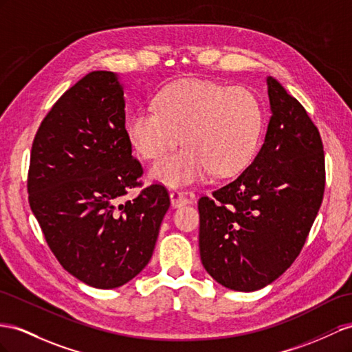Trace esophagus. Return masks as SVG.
Instances as JSON below:
<instances>
[{
	"label": "esophagus",
	"instance_id": "esophagus-1",
	"mask_svg": "<svg viewBox=\"0 0 352 352\" xmlns=\"http://www.w3.org/2000/svg\"><path fill=\"white\" fill-rule=\"evenodd\" d=\"M169 197H170V204H173V206H183L186 204H188L190 201H188V197L183 193V192H178V190H174L169 193Z\"/></svg>",
	"mask_w": 352,
	"mask_h": 352
}]
</instances>
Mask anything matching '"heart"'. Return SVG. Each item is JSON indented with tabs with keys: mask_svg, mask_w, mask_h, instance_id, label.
Wrapping results in <instances>:
<instances>
[{
	"mask_svg": "<svg viewBox=\"0 0 352 352\" xmlns=\"http://www.w3.org/2000/svg\"><path fill=\"white\" fill-rule=\"evenodd\" d=\"M156 105H144L128 122V137L144 159H157L182 140L183 148L162 157L151 175L184 186L211 173L233 177L253 160L265 128V108L256 94L204 80L164 87Z\"/></svg>",
	"mask_w": 352,
	"mask_h": 352,
	"instance_id": "1",
	"label": "heart"
}]
</instances>
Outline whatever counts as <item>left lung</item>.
Here are the masks:
<instances>
[{
  "mask_svg": "<svg viewBox=\"0 0 352 352\" xmlns=\"http://www.w3.org/2000/svg\"><path fill=\"white\" fill-rule=\"evenodd\" d=\"M267 86L272 116L262 148L244 173L197 202L202 265L236 292L260 290L293 265L326 187L318 128L275 78Z\"/></svg>",
  "mask_w": 352,
  "mask_h": 352,
  "instance_id": "left-lung-1",
  "label": "left lung"
}]
</instances>
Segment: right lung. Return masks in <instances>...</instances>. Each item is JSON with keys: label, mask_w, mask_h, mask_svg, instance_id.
Returning a JSON list of instances; mask_svg holds the SVG:
<instances>
[{"label": "right lung", "mask_w": 352, "mask_h": 352, "mask_svg": "<svg viewBox=\"0 0 352 352\" xmlns=\"http://www.w3.org/2000/svg\"><path fill=\"white\" fill-rule=\"evenodd\" d=\"M124 128L122 85L94 71L69 87L35 133L28 201L52 253L65 270L96 288L126 284L147 266L169 193L160 183L120 204L142 186Z\"/></svg>", "instance_id": "right-lung-1"}]
</instances>
